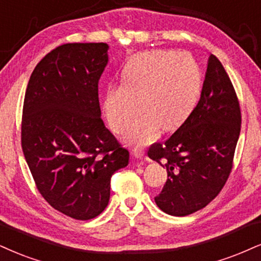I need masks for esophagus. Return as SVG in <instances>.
Instances as JSON below:
<instances>
[{"label": "esophagus", "instance_id": "obj_1", "mask_svg": "<svg viewBox=\"0 0 261 261\" xmlns=\"http://www.w3.org/2000/svg\"><path fill=\"white\" fill-rule=\"evenodd\" d=\"M133 155L136 156L137 159H143V157L145 156V151H144V149H141V147H134Z\"/></svg>", "mask_w": 261, "mask_h": 261}]
</instances>
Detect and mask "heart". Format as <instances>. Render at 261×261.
I'll return each instance as SVG.
<instances>
[{"mask_svg": "<svg viewBox=\"0 0 261 261\" xmlns=\"http://www.w3.org/2000/svg\"><path fill=\"white\" fill-rule=\"evenodd\" d=\"M121 82L105 89L106 120L115 133H123L140 106L144 111L130 125L125 140L145 145L155 139L160 127L173 130L188 120L201 94L202 72L189 53L147 50L125 63Z\"/></svg>", "mask_w": 261, "mask_h": 261, "instance_id": "heart-1", "label": "heart"}]
</instances>
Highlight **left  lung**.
<instances>
[{
	"mask_svg": "<svg viewBox=\"0 0 261 261\" xmlns=\"http://www.w3.org/2000/svg\"><path fill=\"white\" fill-rule=\"evenodd\" d=\"M241 132V108L229 75L211 54L201 98L189 118L147 155L167 168L160 209L185 217L204 208L224 188L232 169Z\"/></svg>",
	"mask_w": 261,
	"mask_h": 261,
	"instance_id": "8db88e82",
	"label": "left lung"
}]
</instances>
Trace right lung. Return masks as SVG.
Masks as SVG:
<instances>
[{"mask_svg":"<svg viewBox=\"0 0 261 261\" xmlns=\"http://www.w3.org/2000/svg\"><path fill=\"white\" fill-rule=\"evenodd\" d=\"M106 43H66L50 50L29 80L21 147L40 194L77 220L98 217L110 180L129 152L105 127L98 83L108 64Z\"/></svg>","mask_w":261,"mask_h":261,"instance_id":"1","label":"right lung"}]
</instances>
